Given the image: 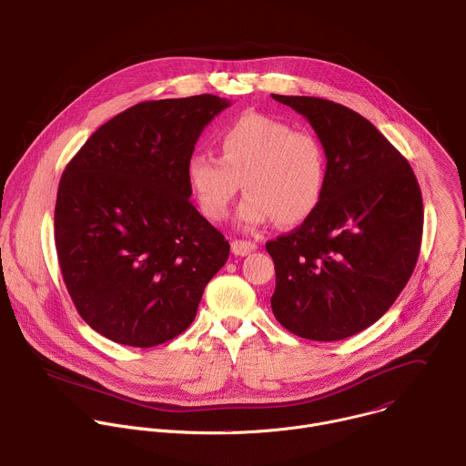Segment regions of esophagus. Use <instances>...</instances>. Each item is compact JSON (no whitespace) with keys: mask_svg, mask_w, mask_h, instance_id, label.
I'll return each mask as SVG.
<instances>
[{"mask_svg":"<svg viewBox=\"0 0 466 466\" xmlns=\"http://www.w3.org/2000/svg\"><path fill=\"white\" fill-rule=\"evenodd\" d=\"M252 250H256V245L250 241H245V239L232 241V252L236 256H248Z\"/></svg>","mask_w":466,"mask_h":466,"instance_id":"obj_1","label":"esophagus"}]
</instances>
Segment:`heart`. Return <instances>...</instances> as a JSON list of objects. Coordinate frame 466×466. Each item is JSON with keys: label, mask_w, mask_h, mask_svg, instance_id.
Here are the masks:
<instances>
[{"label": "heart", "mask_w": 466, "mask_h": 466, "mask_svg": "<svg viewBox=\"0 0 466 466\" xmlns=\"http://www.w3.org/2000/svg\"><path fill=\"white\" fill-rule=\"evenodd\" d=\"M218 145L221 156L196 152L187 159V183L207 219L227 218L241 183L247 196L236 218L245 228L274 219L294 227L318 210L329 176V154L318 134L245 114L219 132Z\"/></svg>", "instance_id": "obj_1"}]
</instances>
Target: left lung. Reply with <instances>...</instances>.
Returning a JSON list of instances; mask_svg holds the SVG:
<instances>
[{"instance_id":"obj_1","label":"left lung","mask_w":466,"mask_h":466,"mask_svg":"<svg viewBox=\"0 0 466 466\" xmlns=\"http://www.w3.org/2000/svg\"><path fill=\"white\" fill-rule=\"evenodd\" d=\"M272 97L309 119L329 154L327 188L298 228L267 243L276 319L312 341H339L376 323L409 283L423 236L410 163L361 114L310 97Z\"/></svg>"}]
</instances>
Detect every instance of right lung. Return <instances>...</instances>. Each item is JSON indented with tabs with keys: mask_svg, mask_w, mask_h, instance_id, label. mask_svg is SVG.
I'll return each instance as SVG.
<instances>
[{
	"mask_svg": "<svg viewBox=\"0 0 466 466\" xmlns=\"http://www.w3.org/2000/svg\"><path fill=\"white\" fill-rule=\"evenodd\" d=\"M230 101H143L101 125L66 165L54 236L66 290L106 339L148 349L196 318L230 245L190 203L187 159Z\"/></svg>",
	"mask_w": 466,
	"mask_h": 466,
	"instance_id": "add662e5",
	"label": "right lung"
}]
</instances>
